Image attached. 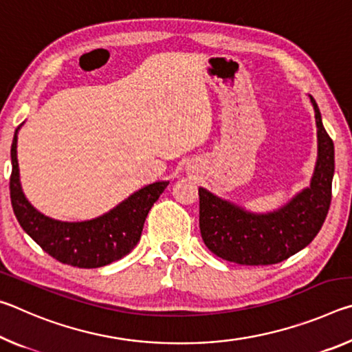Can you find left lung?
<instances>
[{
	"label": "left lung",
	"instance_id": "left-lung-1",
	"mask_svg": "<svg viewBox=\"0 0 352 352\" xmlns=\"http://www.w3.org/2000/svg\"><path fill=\"white\" fill-rule=\"evenodd\" d=\"M317 124V162L311 184L270 212H253L199 188L200 233L205 245L225 261L270 265L301 252L314 241L331 205L333 142L309 94Z\"/></svg>",
	"mask_w": 352,
	"mask_h": 352
}]
</instances>
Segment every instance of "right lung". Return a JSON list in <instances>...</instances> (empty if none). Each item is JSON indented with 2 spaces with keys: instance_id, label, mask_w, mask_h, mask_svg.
<instances>
[{
  "instance_id": "right-lung-1",
  "label": "right lung",
  "mask_w": 352,
  "mask_h": 352,
  "mask_svg": "<svg viewBox=\"0 0 352 352\" xmlns=\"http://www.w3.org/2000/svg\"><path fill=\"white\" fill-rule=\"evenodd\" d=\"M21 126L15 130L10 147V201L21 228L52 258L79 269H98L132 252L140 241L148 211L169 182L147 184L109 212L91 220L62 222L47 217L35 210L21 189L16 160V141Z\"/></svg>"
}]
</instances>
